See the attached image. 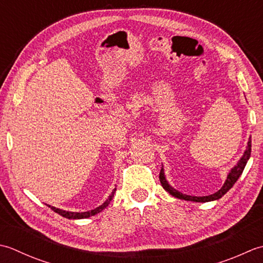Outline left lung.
Instances as JSON below:
<instances>
[{
    "label": "left lung",
    "instance_id": "8db88e82",
    "mask_svg": "<svg viewBox=\"0 0 263 263\" xmlns=\"http://www.w3.org/2000/svg\"><path fill=\"white\" fill-rule=\"evenodd\" d=\"M250 157H251V137H250L249 142H248V146H246V149H245V152L243 154V157L239 159V161L237 162V164L235 165L234 168H232V170H230V173L227 176V179H226V181H224V184L222 185L221 189L219 190L218 192L214 193V194L208 195V196H191V195L183 194V193H180L177 190H175L173 186L169 185L167 179H165V176H164V173H163V171H164L163 167L161 168V171H160L159 178H160V181H161V185H162L163 189L167 191L170 195L177 197V199L185 200V201H193V202H203V203L210 202V201H216V200H219L220 197H222L224 194H226V193L234 186V184L236 183L237 179L239 178V176L242 175L243 170L245 168L246 163H248Z\"/></svg>",
    "mask_w": 263,
    "mask_h": 263
}]
</instances>
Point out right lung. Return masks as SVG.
Masks as SVG:
<instances>
[{
  "label": "right lung",
  "mask_w": 263,
  "mask_h": 263,
  "mask_svg": "<svg viewBox=\"0 0 263 263\" xmlns=\"http://www.w3.org/2000/svg\"><path fill=\"white\" fill-rule=\"evenodd\" d=\"M115 192H116V189L112 191L111 195L108 197V200H106L103 204H101L100 206H98L96 209H94V210H90V211H86V212H70V211H64V210H61V209H58L55 206H51L49 205V208H51L53 211L57 212L60 214V216L67 218V219H84V218H89L92 216H95V214L100 213L102 210H104V209L108 206L110 204L111 200L114 199V195H115Z\"/></svg>",
  "instance_id": "obj_1"
}]
</instances>
